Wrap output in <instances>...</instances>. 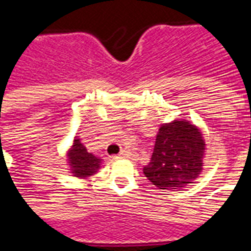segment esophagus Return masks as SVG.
I'll return each mask as SVG.
<instances>
[{
	"label": "esophagus",
	"instance_id": "esophagus-1",
	"mask_svg": "<svg viewBox=\"0 0 251 251\" xmlns=\"http://www.w3.org/2000/svg\"><path fill=\"white\" fill-rule=\"evenodd\" d=\"M127 154H129V151H126V149H122L118 156H120V157H126Z\"/></svg>",
	"mask_w": 251,
	"mask_h": 251
}]
</instances>
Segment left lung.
Segmentation results:
<instances>
[{
	"label": "left lung",
	"mask_w": 251,
	"mask_h": 251,
	"mask_svg": "<svg viewBox=\"0 0 251 251\" xmlns=\"http://www.w3.org/2000/svg\"><path fill=\"white\" fill-rule=\"evenodd\" d=\"M204 151L203 136L192 124L176 120L161 125L144 175L160 189L183 188L201 172Z\"/></svg>",
	"instance_id": "8db88e82"
}]
</instances>
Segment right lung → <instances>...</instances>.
I'll use <instances>...</instances> for the list:
<instances>
[{
    "instance_id": "add662e5",
    "label": "right lung",
    "mask_w": 251,
    "mask_h": 251,
    "mask_svg": "<svg viewBox=\"0 0 251 251\" xmlns=\"http://www.w3.org/2000/svg\"><path fill=\"white\" fill-rule=\"evenodd\" d=\"M68 161L71 165V172L76 177H88L94 175L99 168L102 160L93 153H88L86 147H83L80 140H74L71 151L68 153Z\"/></svg>"
}]
</instances>
